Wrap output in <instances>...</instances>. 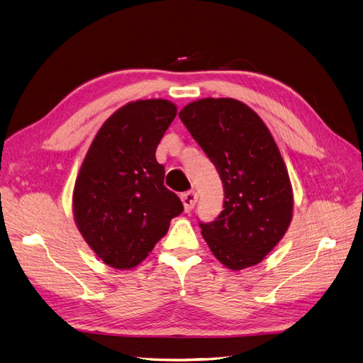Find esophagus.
Returning <instances> with one entry per match:
<instances>
[{"label":"esophagus","mask_w":363,"mask_h":363,"mask_svg":"<svg viewBox=\"0 0 363 363\" xmlns=\"http://www.w3.org/2000/svg\"><path fill=\"white\" fill-rule=\"evenodd\" d=\"M196 200H199V194H196L195 191H188V192L182 194V201H183L186 212L192 211L194 206L196 204Z\"/></svg>","instance_id":"34e87169"}]
</instances>
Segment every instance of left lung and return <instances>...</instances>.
Here are the masks:
<instances>
[{"label": "left lung", "mask_w": 363, "mask_h": 363, "mask_svg": "<svg viewBox=\"0 0 363 363\" xmlns=\"http://www.w3.org/2000/svg\"><path fill=\"white\" fill-rule=\"evenodd\" d=\"M224 184V211L200 223L224 267L239 271L265 259L286 233L294 211L288 169L260 116L233 98H204L179 113Z\"/></svg>", "instance_id": "1"}]
</instances>
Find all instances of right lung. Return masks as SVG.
I'll return each mask as SVG.
<instances>
[{"label": "right lung", "mask_w": 363, "mask_h": 363, "mask_svg": "<svg viewBox=\"0 0 363 363\" xmlns=\"http://www.w3.org/2000/svg\"><path fill=\"white\" fill-rule=\"evenodd\" d=\"M175 115L177 107L168 100L128 103L106 121L87 150L74 186V219L108 267H138L183 212L156 160Z\"/></svg>", "instance_id": "right-lung-1"}]
</instances>
